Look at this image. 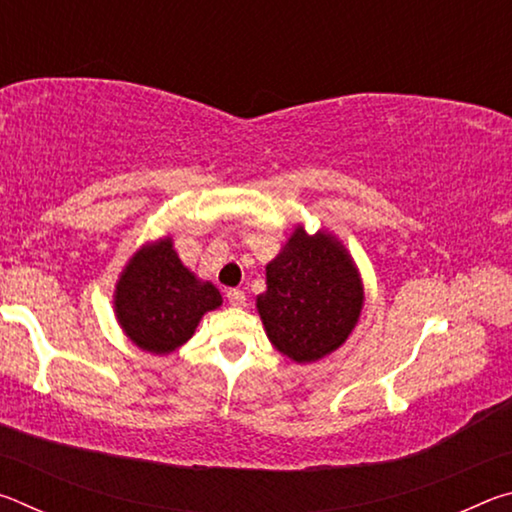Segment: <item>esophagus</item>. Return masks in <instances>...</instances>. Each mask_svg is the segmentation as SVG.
Segmentation results:
<instances>
[{"instance_id": "obj_1", "label": "esophagus", "mask_w": 512, "mask_h": 512, "mask_svg": "<svg viewBox=\"0 0 512 512\" xmlns=\"http://www.w3.org/2000/svg\"><path fill=\"white\" fill-rule=\"evenodd\" d=\"M225 296H228L230 307H235V309L246 307V293H244V291H239V289H230L228 293H225Z\"/></svg>"}]
</instances>
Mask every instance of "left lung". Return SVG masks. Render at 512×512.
I'll return each instance as SVG.
<instances>
[{
	"instance_id": "1",
	"label": "left lung",
	"mask_w": 512,
	"mask_h": 512,
	"mask_svg": "<svg viewBox=\"0 0 512 512\" xmlns=\"http://www.w3.org/2000/svg\"><path fill=\"white\" fill-rule=\"evenodd\" d=\"M363 282L350 250L327 230L296 225L266 264L257 311L268 341L296 363H316L348 341L363 309Z\"/></svg>"
}]
</instances>
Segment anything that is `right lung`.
<instances>
[{
	"label": "right lung",
	"instance_id": "add662e5",
	"mask_svg": "<svg viewBox=\"0 0 512 512\" xmlns=\"http://www.w3.org/2000/svg\"><path fill=\"white\" fill-rule=\"evenodd\" d=\"M221 305L219 289L180 262L171 237L137 248L112 293L115 318L128 341L160 357L185 345L207 311Z\"/></svg>",
	"mask_w": 512,
	"mask_h": 512
}]
</instances>
